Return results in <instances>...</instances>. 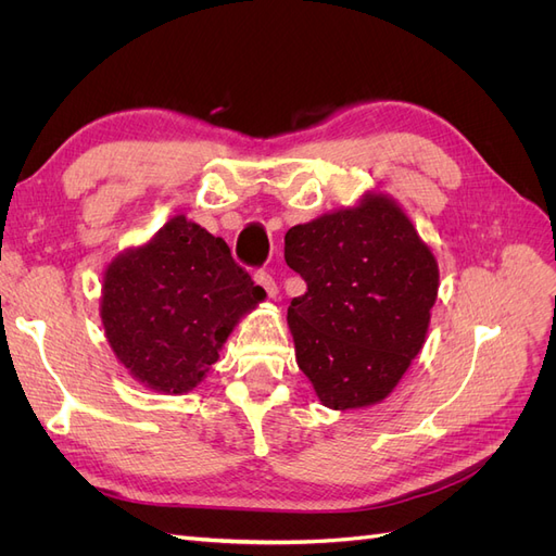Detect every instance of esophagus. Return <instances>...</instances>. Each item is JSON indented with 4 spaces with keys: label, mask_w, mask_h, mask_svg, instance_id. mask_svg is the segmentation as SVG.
I'll return each mask as SVG.
<instances>
[{
    "label": "esophagus",
    "mask_w": 556,
    "mask_h": 556,
    "mask_svg": "<svg viewBox=\"0 0 556 556\" xmlns=\"http://www.w3.org/2000/svg\"><path fill=\"white\" fill-rule=\"evenodd\" d=\"M255 282L260 285V288H264V290H266V294L271 296V299L278 294V285H276V280L271 278V274L257 271V274H255Z\"/></svg>",
    "instance_id": "1"
}]
</instances>
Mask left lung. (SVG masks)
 <instances>
[{"label": "left lung", "instance_id": "obj_1", "mask_svg": "<svg viewBox=\"0 0 556 556\" xmlns=\"http://www.w3.org/2000/svg\"><path fill=\"white\" fill-rule=\"evenodd\" d=\"M285 262L306 280L288 325L317 399L352 410L390 396L425 345L439 294V262L410 217L368 192L357 206L292 227Z\"/></svg>", "mask_w": 556, "mask_h": 556}]
</instances>
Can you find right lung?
Returning <instances> with one entry per match:
<instances>
[{"instance_id":"add662e5","label":"right lung","mask_w":556,"mask_h":556,"mask_svg":"<svg viewBox=\"0 0 556 556\" xmlns=\"http://www.w3.org/2000/svg\"><path fill=\"white\" fill-rule=\"evenodd\" d=\"M264 296L220 237L176 215L106 266L102 323L131 378L155 392L185 394Z\"/></svg>"}]
</instances>
